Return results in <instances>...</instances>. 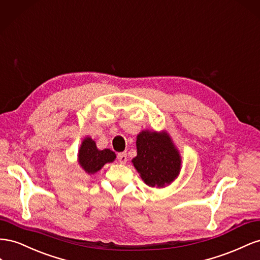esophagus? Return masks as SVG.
Here are the masks:
<instances>
[{"mask_svg":"<svg viewBox=\"0 0 260 260\" xmlns=\"http://www.w3.org/2000/svg\"><path fill=\"white\" fill-rule=\"evenodd\" d=\"M117 159H118V162L120 163H126V161H127V154H126L125 152H121V153H118V155H117Z\"/></svg>","mask_w":260,"mask_h":260,"instance_id":"1","label":"esophagus"}]
</instances>
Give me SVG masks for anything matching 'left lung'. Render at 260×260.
Returning <instances> with one entry per match:
<instances>
[{
    "mask_svg": "<svg viewBox=\"0 0 260 260\" xmlns=\"http://www.w3.org/2000/svg\"><path fill=\"white\" fill-rule=\"evenodd\" d=\"M136 148L133 166L148 186L163 188L177 179L182 158L167 131H142L137 135Z\"/></svg>",
    "mask_w": 260,
    "mask_h": 260,
    "instance_id": "1",
    "label": "left lung"
}]
</instances>
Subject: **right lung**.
<instances>
[{"label":"right lung","instance_id":"add662e5","mask_svg":"<svg viewBox=\"0 0 260 260\" xmlns=\"http://www.w3.org/2000/svg\"><path fill=\"white\" fill-rule=\"evenodd\" d=\"M115 158V152L110 149H98L94 140L87 136L83 139L79 147L77 162L87 174L91 175L100 171L106 163L113 162Z\"/></svg>","mask_w":260,"mask_h":260}]
</instances>
